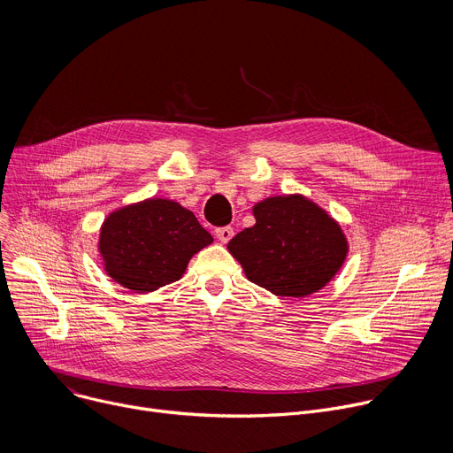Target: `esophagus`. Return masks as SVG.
Returning <instances> with one entry per match:
<instances>
[{"label":"esophagus","mask_w":453,"mask_h":453,"mask_svg":"<svg viewBox=\"0 0 453 453\" xmlns=\"http://www.w3.org/2000/svg\"><path fill=\"white\" fill-rule=\"evenodd\" d=\"M215 234H217V238L220 240V242H229L231 238H233V234H234V231H233V227L231 226H224V227H217L215 229Z\"/></svg>","instance_id":"34e87169"}]
</instances>
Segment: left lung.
Listing matches in <instances>:
<instances>
[{"mask_svg":"<svg viewBox=\"0 0 453 453\" xmlns=\"http://www.w3.org/2000/svg\"><path fill=\"white\" fill-rule=\"evenodd\" d=\"M256 224L227 243L249 281L281 297H304L342 267L348 242L341 226L303 196H281L252 208Z\"/></svg>","mask_w":453,"mask_h":453,"instance_id":"1","label":"left lung"}]
</instances>
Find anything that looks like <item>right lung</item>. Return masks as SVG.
I'll list each match as a JSON object with an SVG mask.
<instances>
[{"label":"right lung","mask_w":453,"mask_h":453,"mask_svg":"<svg viewBox=\"0 0 453 453\" xmlns=\"http://www.w3.org/2000/svg\"><path fill=\"white\" fill-rule=\"evenodd\" d=\"M211 242L191 211L168 199H149L111 213L98 249L116 283L145 294L177 281L191 256Z\"/></svg>","instance_id":"1"}]
</instances>
